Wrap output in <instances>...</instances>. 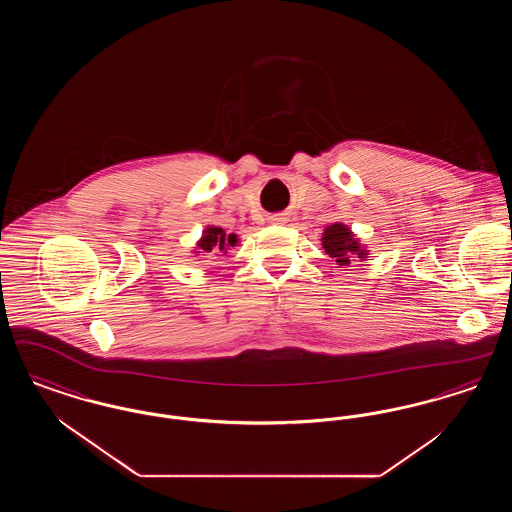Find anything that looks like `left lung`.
Returning a JSON list of instances; mask_svg holds the SVG:
<instances>
[{"label": "left lung", "mask_w": 512, "mask_h": 512, "mask_svg": "<svg viewBox=\"0 0 512 512\" xmlns=\"http://www.w3.org/2000/svg\"><path fill=\"white\" fill-rule=\"evenodd\" d=\"M324 251L336 259V263L340 267H347L351 261H355L357 257H365V249H361L359 242L353 238V234L349 232V228H345L343 224H332L324 230V238H322Z\"/></svg>", "instance_id": "1"}]
</instances>
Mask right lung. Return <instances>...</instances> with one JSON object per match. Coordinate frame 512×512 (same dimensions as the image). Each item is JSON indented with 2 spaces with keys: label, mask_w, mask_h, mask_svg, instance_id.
<instances>
[{
  "label": "right lung",
  "mask_w": 512,
  "mask_h": 512,
  "mask_svg": "<svg viewBox=\"0 0 512 512\" xmlns=\"http://www.w3.org/2000/svg\"><path fill=\"white\" fill-rule=\"evenodd\" d=\"M236 242H238V240H236L234 234L226 236L222 228L211 226V228L205 230V236L201 238L199 247H201L205 253H219V251H224L228 245H234Z\"/></svg>",
  "instance_id": "1"
}]
</instances>
